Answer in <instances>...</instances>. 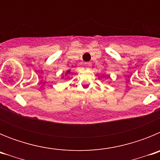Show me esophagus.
Instances as JSON below:
<instances>
[{"label":"esophagus","mask_w":160,"mask_h":160,"mask_svg":"<svg viewBox=\"0 0 160 160\" xmlns=\"http://www.w3.org/2000/svg\"><path fill=\"white\" fill-rule=\"evenodd\" d=\"M84 66H86V67H90V66H91V63H90V62H85Z\"/></svg>","instance_id":"1"}]
</instances>
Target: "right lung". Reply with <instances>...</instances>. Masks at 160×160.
<instances>
[{
  "label": "right lung",
  "mask_w": 160,
  "mask_h": 160,
  "mask_svg": "<svg viewBox=\"0 0 160 160\" xmlns=\"http://www.w3.org/2000/svg\"><path fill=\"white\" fill-rule=\"evenodd\" d=\"M70 70H68L67 71H66V74H65V76H67L68 74H70ZM62 78H64V76L62 75Z\"/></svg>",
  "instance_id": "obj_1"
}]
</instances>
